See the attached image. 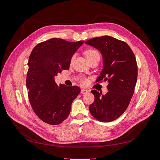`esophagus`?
Masks as SVG:
<instances>
[{
    "label": "esophagus",
    "mask_w": 160,
    "mask_h": 160,
    "mask_svg": "<svg viewBox=\"0 0 160 160\" xmlns=\"http://www.w3.org/2000/svg\"><path fill=\"white\" fill-rule=\"evenodd\" d=\"M80 92H81V93H82V94H86V93H87L88 92H89V91L87 90V89H81Z\"/></svg>",
    "instance_id": "esophagus-1"
}]
</instances>
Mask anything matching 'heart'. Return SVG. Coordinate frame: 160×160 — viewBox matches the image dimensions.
I'll list each match as a JSON object with an SVG mask.
<instances>
[{"label":"heart","mask_w":160,"mask_h":160,"mask_svg":"<svg viewBox=\"0 0 160 160\" xmlns=\"http://www.w3.org/2000/svg\"><path fill=\"white\" fill-rule=\"evenodd\" d=\"M84 54H85L86 58L88 60L92 59L95 57H98V56L100 57L99 53H98L96 50H94V49H88L85 52H84ZM73 58H74V56L72 57L71 61L73 60ZM85 81H86L85 80H82V82H85Z\"/></svg>","instance_id":"obj_1"}]
</instances>
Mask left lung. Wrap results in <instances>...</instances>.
Instances as JSON below:
<instances>
[{"instance_id": "8db88e82", "label": "left lung", "mask_w": 160, "mask_h": 160, "mask_svg": "<svg viewBox=\"0 0 160 160\" xmlns=\"http://www.w3.org/2000/svg\"><path fill=\"white\" fill-rule=\"evenodd\" d=\"M85 44L101 53L103 68L97 82L107 80L108 92L91 91L95 100L90 113L98 120L112 122L123 114L133 95L138 79V66L133 52L127 43L111 36L91 38Z\"/></svg>"}]
</instances>
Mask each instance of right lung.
I'll use <instances>...</instances> for the list:
<instances>
[{"instance_id": "1", "label": "right lung", "mask_w": 160, "mask_h": 160, "mask_svg": "<svg viewBox=\"0 0 160 160\" xmlns=\"http://www.w3.org/2000/svg\"><path fill=\"white\" fill-rule=\"evenodd\" d=\"M84 42L51 38L38 44L30 54L26 79L28 97L34 113L45 123L57 125L62 122L80 92L77 86H58L54 77L69 69L72 56Z\"/></svg>"}]
</instances>
